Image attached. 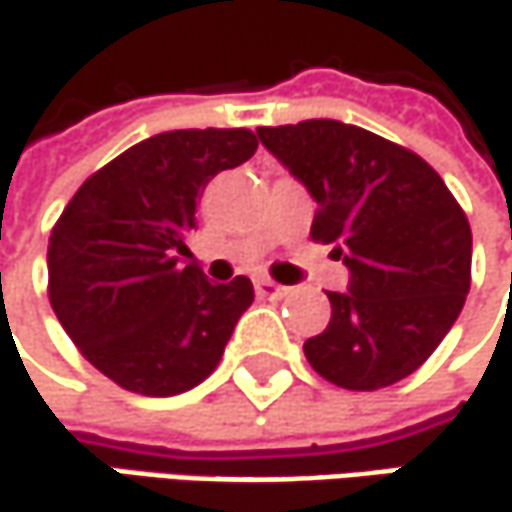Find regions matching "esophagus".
<instances>
[{"mask_svg": "<svg viewBox=\"0 0 512 512\" xmlns=\"http://www.w3.org/2000/svg\"><path fill=\"white\" fill-rule=\"evenodd\" d=\"M255 293L260 296V299H284L290 290H287L284 284L269 281V278H255Z\"/></svg>", "mask_w": 512, "mask_h": 512, "instance_id": "esophagus-1", "label": "esophagus"}]
</instances>
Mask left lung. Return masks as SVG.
<instances>
[{
  "label": "left lung",
  "mask_w": 512,
  "mask_h": 512,
  "mask_svg": "<svg viewBox=\"0 0 512 512\" xmlns=\"http://www.w3.org/2000/svg\"><path fill=\"white\" fill-rule=\"evenodd\" d=\"M319 205L313 240L334 243L346 293L304 357L331 384L381 390L416 372L457 322L472 275L469 219L419 155L337 119L257 128Z\"/></svg>",
  "instance_id": "1"
}]
</instances>
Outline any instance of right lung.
<instances>
[{"label": "right lung", "instance_id": "add662e5", "mask_svg": "<svg viewBox=\"0 0 512 512\" xmlns=\"http://www.w3.org/2000/svg\"><path fill=\"white\" fill-rule=\"evenodd\" d=\"M246 128L163 131L90 175L49 237V302L81 354L122 390L178 395L216 369L252 281H208L190 255L213 175L255 155Z\"/></svg>", "mask_w": 512, "mask_h": 512}]
</instances>
